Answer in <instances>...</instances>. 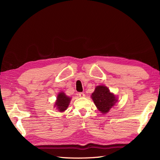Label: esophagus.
Returning <instances> with one entry per match:
<instances>
[{
    "mask_svg": "<svg viewBox=\"0 0 160 160\" xmlns=\"http://www.w3.org/2000/svg\"><path fill=\"white\" fill-rule=\"evenodd\" d=\"M79 96L80 97V98H84V97L85 96V93H82V92H80V93H79Z\"/></svg>",
    "mask_w": 160,
    "mask_h": 160,
    "instance_id": "1",
    "label": "esophagus"
}]
</instances>
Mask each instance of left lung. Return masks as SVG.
<instances>
[{
  "mask_svg": "<svg viewBox=\"0 0 160 160\" xmlns=\"http://www.w3.org/2000/svg\"><path fill=\"white\" fill-rule=\"evenodd\" d=\"M97 108L102 113H107L118 101L115 95L111 93L105 85L97 86L91 95Z\"/></svg>",
  "mask_w": 160,
  "mask_h": 160,
  "instance_id": "8db88e82",
  "label": "left lung"
}]
</instances>
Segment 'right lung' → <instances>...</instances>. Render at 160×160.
<instances>
[{"mask_svg": "<svg viewBox=\"0 0 160 160\" xmlns=\"http://www.w3.org/2000/svg\"><path fill=\"white\" fill-rule=\"evenodd\" d=\"M70 101L71 98L67 96L63 92H61V93H59L57 95V101L55 104V105L54 106L55 107H57L58 111L62 112V111H65L67 109V108H68Z\"/></svg>", "mask_w": 160, "mask_h": 160, "instance_id": "right-lung-1", "label": "right lung"}]
</instances>
